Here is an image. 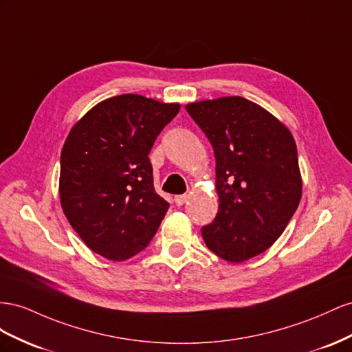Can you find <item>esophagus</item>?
<instances>
[{
    "label": "esophagus",
    "instance_id": "obj_1",
    "mask_svg": "<svg viewBox=\"0 0 352 352\" xmlns=\"http://www.w3.org/2000/svg\"><path fill=\"white\" fill-rule=\"evenodd\" d=\"M187 199H188L187 195H179V196L174 197V202H175L177 206H182V205H184L187 202Z\"/></svg>",
    "mask_w": 352,
    "mask_h": 352
}]
</instances>
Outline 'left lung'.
<instances>
[{
    "label": "left lung",
    "mask_w": 352,
    "mask_h": 352,
    "mask_svg": "<svg viewBox=\"0 0 352 352\" xmlns=\"http://www.w3.org/2000/svg\"><path fill=\"white\" fill-rule=\"evenodd\" d=\"M188 115L212 144L218 214L202 227L209 250L228 263L263 254L282 236L302 196L289 129L243 97L190 103Z\"/></svg>",
    "instance_id": "1"
}]
</instances>
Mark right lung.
Listing matches in <instances>:
<instances>
[{
    "label": "right lung",
    "mask_w": 352,
    "mask_h": 352,
    "mask_svg": "<svg viewBox=\"0 0 352 352\" xmlns=\"http://www.w3.org/2000/svg\"><path fill=\"white\" fill-rule=\"evenodd\" d=\"M178 112L179 104L122 94L70 129L60 156V202L96 254L124 261L156 234L169 204L155 192L148 153Z\"/></svg>",
    "instance_id": "obj_1"
}]
</instances>
